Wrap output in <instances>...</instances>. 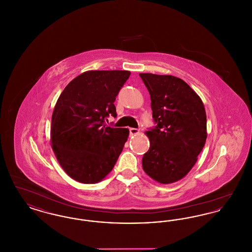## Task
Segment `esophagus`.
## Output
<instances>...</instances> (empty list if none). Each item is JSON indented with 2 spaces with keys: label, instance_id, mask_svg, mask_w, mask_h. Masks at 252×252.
Masks as SVG:
<instances>
[{
  "label": "esophagus",
  "instance_id": "34e87169",
  "mask_svg": "<svg viewBox=\"0 0 252 252\" xmlns=\"http://www.w3.org/2000/svg\"><path fill=\"white\" fill-rule=\"evenodd\" d=\"M129 131H130V134H131V135H136V134H139V133H140V130H139V129H137V128H133V127L129 129Z\"/></svg>",
  "mask_w": 252,
  "mask_h": 252
}]
</instances>
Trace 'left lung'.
Here are the masks:
<instances>
[{"mask_svg":"<svg viewBox=\"0 0 252 252\" xmlns=\"http://www.w3.org/2000/svg\"><path fill=\"white\" fill-rule=\"evenodd\" d=\"M150 99L154 129L145 132L150 147L142 160L144 172L160 184L183 179L193 167L207 139L201 98L173 75L140 73Z\"/></svg>","mask_w":252,"mask_h":252,"instance_id":"8db88e82","label":"left lung"}]
</instances>
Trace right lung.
Instances as JSON below:
<instances>
[{"instance_id": "add662e5", "label": "right lung", "mask_w": 252, "mask_h": 252, "mask_svg": "<svg viewBox=\"0 0 252 252\" xmlns=\"http://www.w3.org/2000/svg\"><path fill=\"white\" fill-rule=\"evenodd\" d=\"M129 71H87L67 85L54 108L51 145L65 173L81 183L104 180L127 141V128L106 126Z\"/></svg>"}]
</instances>
